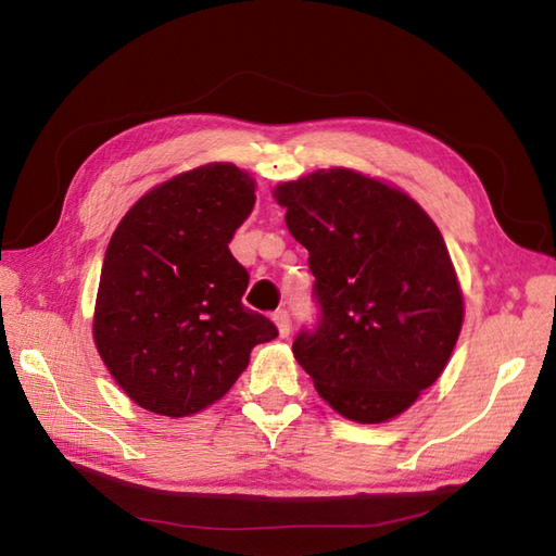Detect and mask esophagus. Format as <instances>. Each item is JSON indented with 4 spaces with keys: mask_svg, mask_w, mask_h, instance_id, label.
Wrapping results in <instances>:
<instances>
[{
    "mask_svg": "<svg viewBox=\"0 0 556 556\" xmlns=\"http://www.w3.org/2000/svg\"><path fill=\"white\" fill-rule=\"evenodd\" d=\"M271 320H275V325H277V329H279V337H281V339L289 337L291 320H289V313H287V311H277L275 315H271Z\"/></svg>",
    "mask_w": 556,
    "mask_h": 556,
    "instance_id": "1",
    "label": "esophagus"
}]
</instances>
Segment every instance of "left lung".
Instances as JSON below:
<instances>
[{
	"label": "left lung",
	"instance_id": "8db88e82",
	"mask_svg": "<svg viewBox=\"0 0 556 556\" xmlns=\"http://www.w3.org/2000/svg\"><path fill=\"white\" fill-rule=\"evenodd\" d=\"M287 227L308 248L320 325L293 356L339 416H401L446 368L464 293L437 224L401 188L356 169L275 186Z\"/></svg>",
	"mask_w": 556,
	"mask_h": 556
}]
</instances>
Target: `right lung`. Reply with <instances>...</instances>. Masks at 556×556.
<instances>
[{"instance_id": "obj_1", "label": "right lung", "mask_w": 556, "mask_h": 556, "mask_svg": "<svg viewBox=\"0 0 556 556\" xmlns=\"http://www.w3.org/2000/svg\"><path fill=\"white\" fill-rule=\"evenodd\" d=\"M253 205V176L210 162L150 188L112 233L92 339L140 408L200 413L239 380L253 346L277 337L241 303L248 271L229 251Z\"/></svg>"}]
</instances>
